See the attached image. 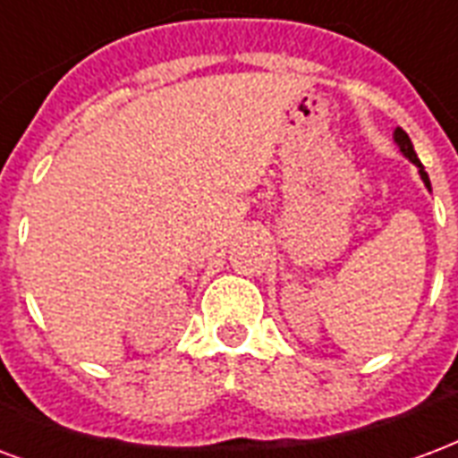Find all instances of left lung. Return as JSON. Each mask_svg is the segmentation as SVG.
Listing matches in <instances>:
<instances>
[{
    "mask_svg": "<svg viewBox=\"0 0 458 458\" xmlns=\"http://www.w3.org/2000/svg\"><path fill=\"white\" fill-rule=\"evenodd\" d=\"M394 142L398 144V149L403 151L405 159H411L412 164L418 166L422 183L428 185V191H429V178H428V174H425V166H422L420 159H418V154H415V149H412V142H411V137H408V132H405V130H401V127H396V132H394Z\"/></svg>",
    "mask_w": 458,
    "mask_h": 458,
    "instance_id": "left-lung-1",
    "label": "left lung"
}]
</instances>
